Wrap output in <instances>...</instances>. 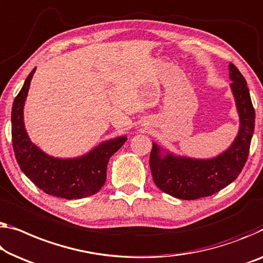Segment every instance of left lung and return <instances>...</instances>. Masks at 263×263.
Returning a JSON list of instances; mask_svg holds the SVG:
<instances>
[{
    "label": "left lung",
    "instance_id": "left-lung-1",
    "mask_svg": "<svg viewBox=\"0 0 263 263\" xmlns=\"http://www.w3.org/2000/svg\"><path fill=\"white\" fill-rule=\"evenodd\" d=\"M229 78L240 118L237 136L226 151L208 159L177 156L152 144L150 169L155 184L163 193L187 201L206 197L233 183L243 169L255 127V109L247 81L232 62Z\"/></svg>",
    "mask_w": 263,
    "mask_h": 263
}]
</instances>
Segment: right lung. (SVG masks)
I'll return each mask as SVG.
<instances>
[{"mask_svg":"<svg viewBox=\"0 0 263 263\" xmlns=\"http://www.w3.org/2000/svg\"><path fill=\"white\" fill-rule=\"evenodd\" d=\"M35 69L27 77L11 108L15 158L23 174L46 194L66 199H80L97 194L106 182L109 158L123 146L127 137L105 140L86 155L74 158L47 155L31 142L23 120V108Z\"/></svg>","mask_w":263,"mask_h":263,"instance_id":"add662e5","label":"right lung"}]
</instances>
